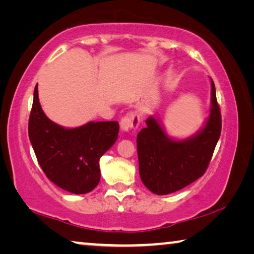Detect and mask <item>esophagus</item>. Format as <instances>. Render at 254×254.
<instances>
[{
  "label": "esophagus",
  "instance_id": "obj_1",
  "mask_svg": "<svg viewBox=\"0 0 254 254\" xmlns=\"http://www.w3.org/2000/svg\"><path fill=\"white\" fill-rule=\"evenodd\" d=\"M139 124H140V119L137 117L136 114L132 113H127L126 117L122 118L121 120V128L122 131H132V130H136L137 127H139Z\"/></svg>",
  "mask_w": 254,
  "mask_h": 254
}]
</instances>
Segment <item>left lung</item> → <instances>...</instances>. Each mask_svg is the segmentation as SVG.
<instances>
[{"label":"left lung","instance_id":"obj_1","mask_svg":"<svg viewBox=\"0 0 254 254\" xmlns=\"http://www.w3.org/2000/svg\"><path fill=\"white\" fill-rule=\"evenodd\" d=\"M210 111L207 121L196 134L184 140L167 135L154 117L136 136L140 178L150 191L167 195L180 190L204 175L221 135L222 118L216 91L210 78Z\"/></svg>","mask_w":254,"mask_h":254}]
</instances>
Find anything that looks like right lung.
<instances>
[{"instance_id": "1", "label": "right lung", "mask_w": 254, "mask_h": 254, "mask_svg": "<svg viewBox=\"0 0 254 254\" xmlns=\"http://www.w3.org/2000/svg\"><path fill=\"white\" fill-rule=\"evenodd\" d=\"M117 121L88 122L67 128L46 117L38 85L29 118V139L40 167L48 179L72 194H86L101 179L100 159L119 136Z\"/></svg>"}]
</instances>
